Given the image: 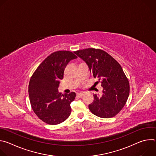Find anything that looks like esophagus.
<instances>
[{
  "instance_id": "obj_1",
  "label": "esophagus",
  "mask_w": 156,
  "mask_h": 156,
  "mask_svg": "<svg viewBox=\"0 0 156 156\" xmlns=\"http://www.w3.org/2000/svg\"><path fill=\"white\" fill-rule=\"evenodd\" d=\"M84 94L83 93H78V94H76V96L78 97V98H82V97H83L84 96Z\"/></svg>"
}]
</instances>
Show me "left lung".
Returning a JSON list of instances; mask_svg holds the SVG:
<instances>
[{
  "mask_svg": "<svg viewBox=\"0 0 156 156\" xmlns=\"http://www.w3.org/2000/svg\"><path fill=\"white\" fill-rule=\"evenodd\" d=\"M87 65L93 76L98 78L103 87L102 95L94 94L93 102L89 108L95 115L101 118L115 116L123 108L129 93L128 78L121 65L106 52L88 48L74 52Z\"/></svg>",
  "mask_w": 156,
  "mask_h": 156,
  "instance_id": "obj_1",
  "label": "left lung"
}]
</instances>
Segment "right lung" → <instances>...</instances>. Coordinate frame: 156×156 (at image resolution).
Listing matches in <instances>:
<instances>
[{
    "label": "right lung",
    "mask_w": 156,
    "mask_h": 156,
    "mask_svg": "<svg viewBox=\"0 0 156 156\" xmlns=\"http://www.w3.org/2000/svg\"><path fill=\"white\" fill-rule=\"evenodd\" d=\"M76 58L73 52L67 51L53 52L33 74L28 86L30 101L34 112L44 122L57 125L70 116V104L76 94L72 92L62 94L58 87L66 65Z\"/></svg>",
    "instance_id": "1"
}]
</instances>
